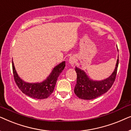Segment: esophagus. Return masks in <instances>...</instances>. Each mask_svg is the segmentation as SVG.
<instances>
[{"label":"esophagus","mask_w":131,"mask_h":131,"mask_svg":"<svg viewBox=\"0 0 131 131\" xmlns=\"http://www.w3.org/2000/svg\"><path fill=\"white\" fill-rule=\"evenodd\" d=\"M75 61H76V60H75V58L74 57H71L70 58H69V63L71 65H74Z\"/></svg>","instance_id":"1"}]
</instances>
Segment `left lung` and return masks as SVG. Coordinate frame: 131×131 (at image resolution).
<instances>
[{"label": "left lung", "mask_w": 131, "mask_h": 131, "mask_svg": "<svg viewBox=\"0 0 131 131\" xmlns=\"http://www.w3.org/2000/svg\"><path fill=\"white\" fill-rule=\"evenodd\" d=\"M119 56L116 68L112 74L106 79L102 81H93L88 78L83 70L75 68L77 73L76 84L74 93L77 96L83 100H92L105 94L112 86L115 81L117 74Z\"/></svg>", "instance_id": "8db88e82"}]
</instances>
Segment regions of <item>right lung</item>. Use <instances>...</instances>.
Masks as SVG:
<instances>
[{
	"label": "right lung",
	"instance_id": "right-lung-1",
	"mask_svg": "<svg viewBox=\"0 0 131 131\" xmlns=\"http://www.w3.org/2000/svg\"><path fill=\"white\" fill-rule=\"evenodd\" d=\"M14 78L19 89L27 95L36 99H45L51 95L54 90L57 80L66 66L65 61L57 66L46 80L42 83H28L23 81L18 76L12 61Z\"/></svg>",
	"mask_w": 131,
	"mask_h": 131
}]
</instances>
